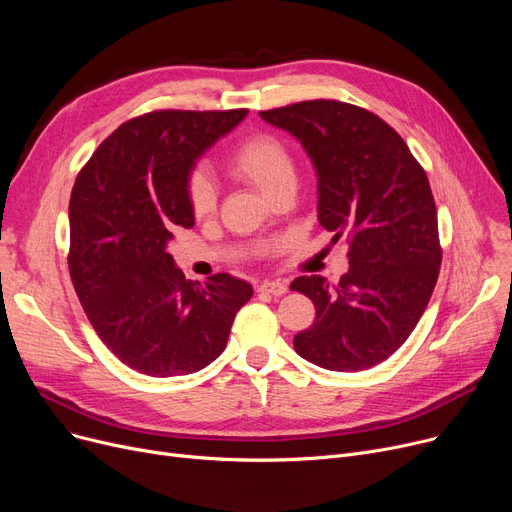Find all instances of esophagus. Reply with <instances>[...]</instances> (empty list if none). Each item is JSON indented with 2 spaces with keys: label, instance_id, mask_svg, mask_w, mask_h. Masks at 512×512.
<instances>
[{
  "label": "esophagus",
  "instance_id": "esophagus-1",
  "mask_svg": "<svg viewBox=\"0 0 512 512\" xmlns=\"http://www.w3.org/2000/svg\"><path fill=\"white\" fill-rule=\"evenodd\" d=\"M259 292L274 294V297H282V294L288 292V284L282 282V280H263L259 284Z\"/></svg>",
  "mask_w": 512,
  "mask_h": 512
}]
</instances>
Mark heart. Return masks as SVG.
<instances>
[{
    "mask_svg": "<svg viewBox=\"0 0 512 512\" xmlns=\"http://www.w3.org/2000/svg\"><path fill=\"white\" fill-rule=\"evenodd\" d=\"M226 168L238 180L253 184L265 197H270L282 182L294 180V161L288 147L267 132L242 139L228 155ZM184 188L193 215L205 218L213 211L215 186L201 168L188 172Z\"/></svg>",
    "mask_w": 512,
    "mask_h": 512,
    "instance_id": "heart-1",
    "label": "heart"
}]
</instances>
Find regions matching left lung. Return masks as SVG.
I'll use <instances>...</instances> for the list:
<instances>
[{
	"label": "left lung",
	"mask_w": 512,
	"mask_h": 512,
	"mask_svg": "<svg viewBox=\"0 0 512 512\" xmlns=\"http://www.w3.org/2000/svg\"><path fill=\"white\" fill-rule=\"evenodd\" d=\"M301 141L317 170L319 224L348 242L338 284H290L315 305L294 351L332 371H361L405 344L436 288L442 247L425 170L400 134L359 105L311 99L259 112Z\"/></svg>",
	"instance_id": "8db88e82"
}]
</instances>
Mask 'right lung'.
<instances>
[{"mask_svg":"<svg viewBox=\"0 0 512 512\" xmlns=\"http://www.w3.org/2000/svg\"><path fill=\"white\" fill-rule=\"evenodd\" d=\"M247 110H155L120 124L78 172L70 197L68 270L93 330L130 369L170 378L218 359L245 280H186L168 253L193 228L186 176Z\"/></svg>","mask_w":512,"mask_h":512,"instance_id":"obj_1","label":"right lung"}]
</instances>
